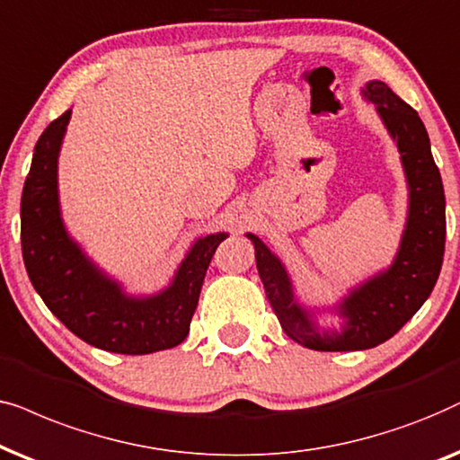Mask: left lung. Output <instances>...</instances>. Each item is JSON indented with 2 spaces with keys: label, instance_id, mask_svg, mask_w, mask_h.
Segmentation results:
<instances>
[{
  "label": "left lung",
  "instance_id": "left-lung-1",
  "mask_svg": "<svg viewBox=\"0 0 460 460\" xmlns=\"http://www.w3.org/2000/svg\"><path fill=\"white\" fill-rule=\"evenodd\" d=\"M362 94L376 107L400 151L408 182V217L394 262L351 288L330 309L342 317L341 330L320 328L315 311L298 303L284 262L254 234H246L254 243L256 269L281 328L314 351H362L389 341L429 298L444 261L446 198L425 124L385 82L372 79Z\"/></svg>",
  "mask_w": 460,
  "mask_h": 460
}]
</instances>
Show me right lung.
<instances>
[{
    "mask_svg": "<svg viewBox=\"0 0 460 460\" xmlns=\"http://www.w3.org/2000/svg\"><path fill=\"white\" fill-rule=\"evenodd\" d=\"M71 111L41 134L22 187L21 243L29 279L46 307L92 347L145 355L181 345L198 307L201 284L223 234L198 237L170 284L134 296L92 262L65 229L58 199V155Z\"/></svg>",
    "mask_w": 460,
    "mask_h": 460,
    "instance_id": "add662e5",
    "label": "right lung"
}]
</instances>
